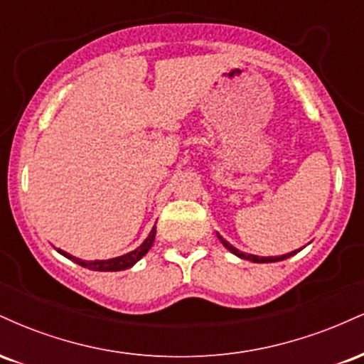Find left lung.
Instances as JSON below:
<instances>
[{"instance_id": "8db88e82", "label": "left lung", "mask_w": 364, "mask_h": 364, "mask_svg": "<svg viewBox=\"0 0 364 364\" xmlns=\"http://www.w3.org/2000/svg\"><path fill=\"white\" fill-rule=\"evenodd\" d=\"M217 237H219L220 243H223V245L225 246V248H228L229 252H231L232 255H236V257L243 258V260H250V262H253V263H272V262H281V260H286V258H289V257H292V255H296V253L299 252V250H294V252L286 253V255H281V257H257V255H250V253L240 252V250L235 248V246L229 243V241H225L224 237L219 235V232H217Z\"/></svg>"}]
</instances>
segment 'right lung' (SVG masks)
Segmentation results:
<instances>
[{"instance_id": "1", "label": "right lung", "mask_w": 364, "mask_h": 364, "mask_svg": "<svg viewBox=\"0 0 364 364\" xmlns=\"http://www.w3.org/2000/svg\"><path fill=\"white\" fill-rule=\"evenodd\" d=\"M154 240H156V225H154L152 231L149 232V236L145 237V241L139 246V248H135L133 252H129L127 255H121V257L109 258V260H80V258L72 257V255L63 252V250H58V253H61L63 257L70 258V260H73L75 263H78V265L85 267V269L89 270H97V272H118V270L129 269V267L135 265L141 257H145V255L149 253V250L152 248Z\"/></svg>"}]
</instances>
